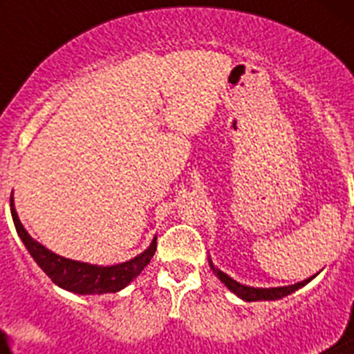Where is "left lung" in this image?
<instances>
[{"label": "left lung", "instance_id": "left-lung-1", "mask_svg": "<svg viewBox=\"0 0 354 354\" xmlns=\"http://www.w3.org/2000/svg\"><path fill=\"white\" fill-rule=\"evenodd\" d=\"M212 266V264H211ZM212 271L218 274L221 282L228 287V289L232 290L236 296H239L241 299H245V301H262V299H280L287 294L294 292V290H298L299 287L305 286L306 282H299L294 283V286H287V287H274V289H255V287H248V286H241L239 282L232 280V278L225 274L223 271H220L218 268L212 266Z\"/></svg>", "mask_w": 354, "mask_h": 354}]
</instances>
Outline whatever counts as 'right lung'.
Masks as SVG:
<instances>
[{
    "label": "right lung",
    "mask_w": 354,
    "mask_h": 354,
    "mask_svg": "<svg viewBox=\"0 0 354 354\" xmlns=\"http://www.w3.org/2000/svg\"><path fill=\"white\" fill-rule=\"evenodd\" d=\"M12 218H14V225L19 237H21L26 250L33 257V261L39 264L40 270L48 274L56 286L76 294H104L117 292V290L124 289V287L133 282V278L142 273L143 268L150 262V259L154 257L156 246H158L154 239L152 245L142 255L134 257L133 261L124 262V264L108 266V268L84 264V262L68 261V259L60 257V255L44 248L35 239H31L30 234L24 230V227L19 221L14 205H12Z\"/></svg>",
    "instance_id": "right-lung-1"
}]
</instances>
